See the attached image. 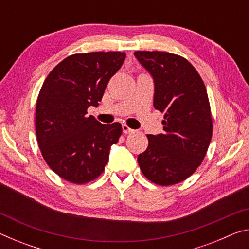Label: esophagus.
<instances>
[{"label": "esophagus", "instance_id": "34e87169", "mask_svg": "<svg viewBox=\"0 0 249 249\" xmlns=\"http://www.w3.org/2000/svg\"><path fill=\"white\" fill-rule=\"evenodd\" d=\"M122 129H123V133H124V134H132V133H134V132H135L134 129L129 128L128 126H127V125H125V124H124L123 126H122Z\"/></svg>", "mask_w": 249, "mask_h": 249}]
</instances>
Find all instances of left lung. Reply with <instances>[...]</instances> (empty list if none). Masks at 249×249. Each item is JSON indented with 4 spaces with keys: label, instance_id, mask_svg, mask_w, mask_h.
I'll use <instances>...</instances> for the list:
<instances>
[{
    "label": "left lung",
    "instance_id": "1",
    "mask_svg": "<svg viewBox=\"0 0 249 249\" xmlns=\"http://www.w3.org/2000/svg\"><path fill=\"white\" fill-rule=\"evenodd\" d=\"M154 80V107L165 113L163 133L147 135L137 161L147 179L171 185L189 178L204 159L212 117L203 81L190 62L163 52H135Z\"/></svg>",
    "mask_w": 249,
    "mask_h": 249
}]
</instances>
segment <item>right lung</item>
Listing matches in <instances>:
<instances>
[{
    "mask_svg": "<svg viewBox=\"0 0 249 249\" xmlns=\"http://www.w3.org/2000/svg\"><path fill=\"white\" fill-rule=\"evenodd\" d=\"M125 57L120 52L72 54L54 67L41 87L36 104L37 142L47 165L69 182L98 178L112 145L119 142L122 125L101 124L87 115V109L98 107Z\"/></svg>",
    "mask_w": 249,
    "mask_h": 249,
    "instance_id": "1",
    "label": "right lung"
}]
</instances>
